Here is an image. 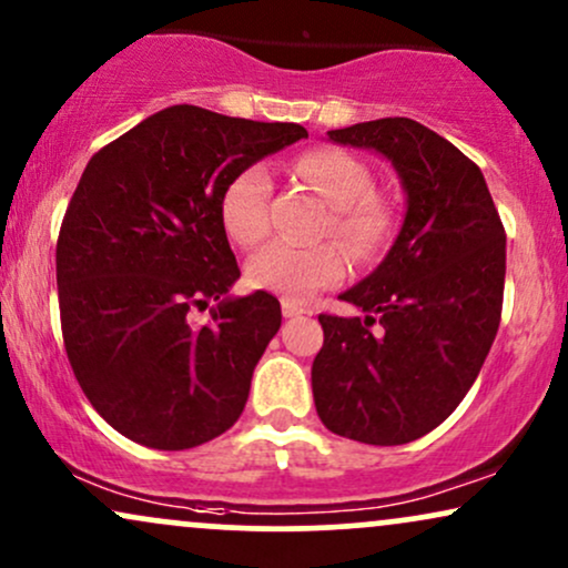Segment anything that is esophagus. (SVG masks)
<instances>
[{"label":"esophagus","mask_w":568,"mask_h":568,"mask_svg":"<svg viewBox=\"0 0 568 568\" xmlns=\"http://www.w3.org/2000/svg\"><path fill=\"white\" fill-rule=\"evenodd\" d=\"M282 313H284V318H297V316H303L305 308L303 305L292 303V300H282Z\"/></svg>","instance_id":"obj_1"}]
</instances>
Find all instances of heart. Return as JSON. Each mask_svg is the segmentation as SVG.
Instances as JSON below:
<instances>
[{
  "instance_id": "obj_1",
  "label": "heart",
  "mask_w": 568,
  "mask_h": 568,
  "mask_svg": "<svg viewBox=\"0 0 568 568\" xmlns=\"http://www.w3.org/2000/svg\"><path fill=\"white\" fill-rule=\"evenodd\" d=\"M295 175L332 204L324 233L337 236L356 260H372L390 236V210L375 193V175L353 153L318 145L300 153ZM271 175L265 164H246L220 193V220L236 244L255 246L271 231ZM348 276V253L337 242H276L250 260L246 278L257 290L303 303Z\"/></svg>"
}]
</instances>
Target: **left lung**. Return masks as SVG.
Instances as JSON below:
<instances>
[{
  "instance_id": "left-lung-1",
  "label": "left lung",
  "mask_w": 568,
  "mask_h": 568,
  "mask_svg": "<svg viewBox=\"0 0 568 568\" xmlns=\"http://www.w3.org/2000/svg\"><path fill=\"white\" fill-rule=\"evenodd\" d=\"M390 159L406 217L388 257L339 300L364 316L322 313L313 362L322 423L362 444L398 446L444 423L495 343L505 292V229L476 162L406 116L326 132Z\"/></svg>"
}]
</instances>
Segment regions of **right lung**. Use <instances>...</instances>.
<instances>
[{
  "label": "right lung",
  "mask_w": 568,
  "mask_h": 568,
  "mask_svg": "<svg viewBox=\"0 0 568 568\" xmlns=\"http://www.w3.org/2000/svg\"><path fill=\"white\" fill-rule=\"evenodd\" d=\"M300 138V124L170 105L84 166L58 233L60 329L84 396L122 436L178 452L242 417L282 305L260 290L225 300L242 271L220 193ZM212 298L196 327L190 313Z\"/></svg>",
  "instance_id": "obj_1"
}]
</instances>
